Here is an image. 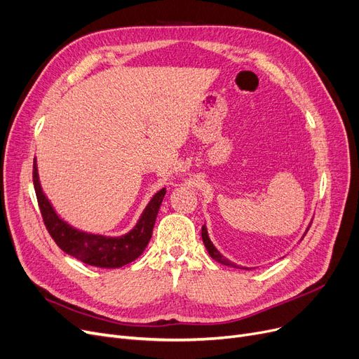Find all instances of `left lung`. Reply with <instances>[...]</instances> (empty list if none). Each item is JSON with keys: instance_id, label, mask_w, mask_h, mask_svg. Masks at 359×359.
<instances>
[{"instance_id": "obj_1", "label": "left lung", "mask_w": 359, "mask_h": 359, "mask_svg": "<svg viewBox=\"0 0 359 359\" xmlns=\"http://www.w3.org/2000/svg\"><path fill=\"white\" fill-rule=\"evenodd\" d=\"M309 228H311V225L306 228V233H308V229H309ZM306 233H305V234H306ZM304 237H305V236H304ZM202 238H203V243H205V246H206V249H208V252H209V255H210L212 259L218 261V262H221V264H224V265H226V266H233V268H241V269H245L243 266H238V265L233 264L231 261H228L226 257H224V256L217 250V248L213 246V243L210 241V238H209V236H208L206 225H203V226H202Z\"/></svg>"}]
</instances>
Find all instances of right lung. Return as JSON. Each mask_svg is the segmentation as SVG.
<instances>
[{"mask_svg": "<svg viewBox=\"0 0 359 359\" xmlns=\"http://www.w3.org/2000/svg\"><path fill=\"white\" fill-rule=\"evenodd\" d=\"M34 187L38 198V206L46 224L47 231L65 253L76 257L87 265L100 268H119L135 261L144 252L153 234L157 212L162 205L165 189L157 191L150 203L142 212L140 221L130 233L121 237H104L78 231L59 218L42 193L38 180L36 161H34Z\"/></svg>", "mask_w": 359, "mask_h": 359, "instance_id": "right-lung-1", "label": "right lung"}]
</instances>
